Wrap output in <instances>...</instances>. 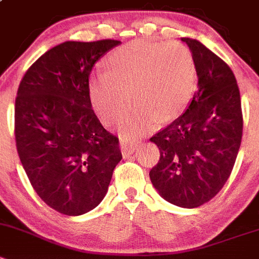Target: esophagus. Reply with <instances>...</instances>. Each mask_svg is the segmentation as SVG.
<instances>
[{"instance_id": "obj_1", "label": "esophagus", "mask_w": 259, "mask_h": 259, "mask_svg": "<svg viewBox=\"0 0 259 259\" xmlns=\"http://www.w3.org/2000/svg\"><path fill=\"white\" fill-rule=\"evenodd\" d=\"M137 146L139 145L135 144V142L125 141V140H122V141H120V150H122V153L124 154V155L134 153V151L137 149Z\"/></svg>"}]
</instances>
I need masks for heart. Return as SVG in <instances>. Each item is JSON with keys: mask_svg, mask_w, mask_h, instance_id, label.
<instances>
[{"mask_svg": "<svg viewBox=\"0 0 259 259\" xmlns=\"http://www.w3.org/2000/svg\"><path fill=\"white\" fill-rule=\"evenodd\" d=\"M108 73H96L90 82L92 105L105 124L123 122L124 136L163 124L184 111L194 94L196 65L181 42L135 41L114 50L106 60Z\"/></svg>", "mask_w": 259, "mask_h": 259, "instance_id": "obj_1", "label": "heart"}]
</instances>
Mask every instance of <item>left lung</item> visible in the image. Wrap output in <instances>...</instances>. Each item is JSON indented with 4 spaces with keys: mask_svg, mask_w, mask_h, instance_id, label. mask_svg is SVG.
<instances>
[{
    "mask_svg": "<svg viewBox=\"0 0 259 259\" xmlns=\"http://www.w3.org/2000/svg\"><path fill=\"white\" fill-rule=\"evenodd\" d=\"M182 41L195 60L198 90L186 111L150 139L160 158L149 176L167 201L198 208L212 200L231 175L243 111L231 68L196 39Z\"/></svg>",
    "mask_w": 259,
    "mask_h": 259,
    "instance_id": "left-lung-1",
    "label": "left lung"
}]
</instances>
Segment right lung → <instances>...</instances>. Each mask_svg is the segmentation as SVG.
Wrapping results in <instances>:
<instances>
[{"mask_svg":"<svg viewBox=\"0 0 259 259\" xmlns=\"http://www.w3.org/2000/svg\"><path fill=\"white\" fill-rule=\"evenodd\" d=\"M119 44L64 42L35 60L19 84L16 150L35 193L61 214L97 207L122 159L119 139L92 109L89 82L95 63Z\"/></svg>","mask_w":259,"mask_h":259,"instance_id":"add662e5","label":"right lung"}]
</instances>
